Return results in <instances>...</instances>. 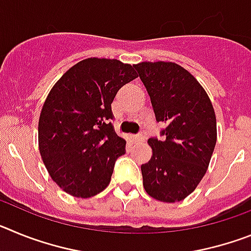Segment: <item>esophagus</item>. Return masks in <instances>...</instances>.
<instances>
[{"label": "esophagus", "instance_id": "obj_1", "mask_svg": "<svg viewBox=\"0 0 251 251\" xmlns=\"http://www.w3.org/2000/svg\"><path fill=\"white\" fill-rule=\"evenodd\" d=\"M129 141L132 143H139V142H143V137L142 136H129Z\"/></svg>", "mask_w": 251, "mask_h": 251}]
</instances>
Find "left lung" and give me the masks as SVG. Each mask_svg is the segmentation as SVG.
<instances>
[{
    "instance_id": "8db88e82",
    "label": "left lung",
    "mask_w": 251,
    "mask_h": 251,
    "mask_svg": "<svg viewBox=\"0 0 251 251\" xmlns=\"http://www.w3.org/2000/svg\"><path fill=\"white\" fill-rule=\"evenodd\" d=\"M151 98L166 138L148 139L152 157L141 166L143 187L162 202H178L195 191L207 171L217 129L207 93L185 68L171 61L133 65Z\"/></svg>"
}]
</instances>
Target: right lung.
I'll list each match as a JSON object with an SVG mask.
<instances>
[{
	"label": "right lung",
	"instance_id": "1",
	"mask_svg": "<svg viewBox=\"0 0 251 251\" xmlns=\"http://www.w3.org/2000/svg\"><path fill=\"white\" fill-rule=\"evenodd\" d=\"M134 66L88 57L60 77L39 119V150L49 175L66 194L95 196L109 185L126 141L114 132L112 103L136 79Z\"/></svg>",
	"mask_w": 251,
	"mask_h": 251
}]
</instances>
